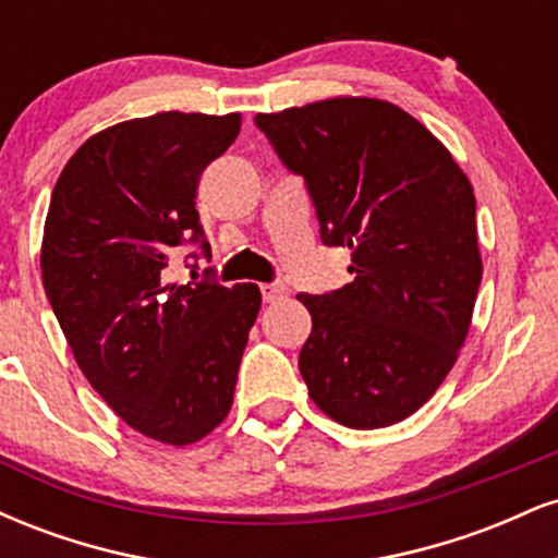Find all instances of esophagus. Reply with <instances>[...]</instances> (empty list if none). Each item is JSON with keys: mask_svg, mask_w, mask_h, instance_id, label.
Returning <instances> with one entry per match:
<instances>
[{"mask_svg": "<svg viewBox=\"0 0 558 558\" xmlns=\"http://www.w3.org/2000/svg\"><path fill=\"white\" fill-rule=\"evenodd\" d=\"M259 291H262V299H265L267 304H272V301H280L286 296L288 288L283 283H262Z\"/></svg>", "mask_w": 558, "mask_h": 558, "instance_id": "34e87169", "label": "esophagus"}]
</instances>
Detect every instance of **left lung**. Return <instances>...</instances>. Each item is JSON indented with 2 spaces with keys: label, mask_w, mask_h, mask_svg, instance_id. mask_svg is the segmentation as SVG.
I'll return each mask as SVG.
<instances>
[{
  "label": "left lung",
  "mask_w": 558,
  "mask_h": 558,
  "mask_svg": "<svg viewBox=\"0 0 558 558\" xmlns=\"http://www.w3.org/2000/svg\"><path fill=\"white\" fill-rule=\"evenodd\" d=\"M254 123L304 175L323 243L351 248V283L296 296L312 315L299 356L312 401L356 430L407 420L451 373L472 325L483 257L470 178L383 99L332 96Z\"/></svg>",
  "instance_id": "left-lung-1"
}]
</instances>
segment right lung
<instances>
[{
  "label": "right lung",
  "instance_id": "1",
  "mask_svg": "<svg viewBox=\"0 0 558 558\" xmlns=\"http://www.w3.org/2000/svg\"><path fill=\"white\" fill-rule=\"evenodd\" d=\"M241 114L157 112L83 141L57 178L41 280L81 373L125 425L168 446L207 438L228 417L254 283H165L178 243H209L198 178L233 144Z\"/></svg>",
  "mask_w": 558,
  "mask_h": 558
}]
</instances>
